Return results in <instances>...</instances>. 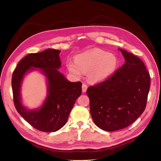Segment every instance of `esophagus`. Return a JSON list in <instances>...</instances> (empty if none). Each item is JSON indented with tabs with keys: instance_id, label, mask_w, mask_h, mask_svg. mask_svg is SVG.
I'll list each match as a JSON object with an SVG mask.
<instances>
[{
	"instance_id": "obj_1",
	"label": "esophagus",
	"mask_w": 161,
	"mask_h": 161,
	"mask_svg": "<svg viewBox=\"0 0 161 161\" xmlns=\"http://www.w3.org/2000/svg\"><path fill=\"white\" fill-rule=\"evenodd\" d=\"M82 92L83 93H85L86 91H87V86L86 85L85 83H83L82 84Z\"/></svg>"
}]
</instances>
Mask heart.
<instances>
[{
    "label": "heart",
    "mask_w": 161,
    "mask_h": 161,
    "mask_svg": "<svg viewBox=\"0 0 161 161\" xmlns=\"http://www.w3.org/2000/svg\"><path fill=\"white\" fill-rule=\"evenodd\" d=\"M118 59L113 54L95 48L77 56L75 63L69 62L66 66L69 72L80 78L87 72V78L92 82H100L108 78L118 66Z\"/></svg>",
    "instance_id": "heart-1"
}]
</instances>
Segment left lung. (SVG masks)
Wrapping results in <instances>:
<instances>
[{"label":"left lung","mask_w":161,"mask_h":161,"mask_svg":"<svg viewBox=\"0 0 161 161\" xmlns=\"http://www.w3.org/2000/svg\"><path fill=\"white\" fill-rule=\"evenodd\" d=\"M120 50L125 60L122 67L87 89L93 122L107 131L128 127L143 113L150 87V75L143 62Z\"/></svg>","instance_id":"1"}]
</instances>
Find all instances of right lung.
I'll return each instance as SVG.
<instances>
[{"label": "right lung", "instance_id": "obj_1", "mask_svg": "<svg viewBox=\"0 0 161 161\" xmlns=\"http://www.w3.org/2000/svg\"><path fill=\"white\" fill-rule=\"evenodd\" d=\"M60 53L48 48L41 53H30L18 62L12 74L13 101L16 109L31 126L41 131L53 132L63 126L81 93V82L69 81L57 70L61 66ZM31 67L42 68L48 80L47 99L43 106L34 111L27 110L20 99V83Z\"/></svg>", "mask_w": 161, "mask_h": 161}]
</instances>
